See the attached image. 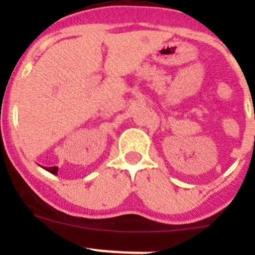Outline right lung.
<instances>
[{
	"instance_id": "obj_1",
	"label": "right lung",
	"mask_w": 255,
	"mask_h": 255,
	"mask_svg": "<svg viewBox=\"0 0 255 255\" xmlns=\"http://www.w3.org/2000/svg\"><path fill=\"white\" fill-rule=\"evenodd\" d=\"M44 169L48 170V172L52 173V174H57V172H58V167H46Z\"/></svg>"
}]
</instances>
